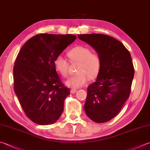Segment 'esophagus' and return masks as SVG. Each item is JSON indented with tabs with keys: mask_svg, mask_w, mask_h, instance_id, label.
Returning a JSON list of instances; mask_svg holds the SVG:
<instances>
[{
	"mask_svg": "<svg viewBox=\"0 0 150 150\" xmlns=\"http://www.w3.org/2000/svg\"><path fill=\"white\" fill-rule=\"evenodd\" d=\"M70 92H71V93H75L76 92H77V90L75 89V88H72L70 90Z\"/></svg>",
	"mask_w": 150,
	"mask_h": 150,
	"instance_id": "34e87169",
	"label": "esophagus"
}]
</instances>
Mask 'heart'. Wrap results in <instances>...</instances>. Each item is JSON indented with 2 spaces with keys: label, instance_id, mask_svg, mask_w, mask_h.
Instances as JSON below:
<instances>
[{
  "label": "heart",
  "instance_id": "1",
  "mask_svg": "<svg viewBox=\"0 0 150 150\" xmlns=\"http://www.w3.org/2000/svg\"><path fill=\"white\" fill-rule=\"evenodd\" d=\"M67 57L71 62H79L76 69L77 73L69 77L66 81L67 86L80 88L86 84L88 78L93 79L97 77L101 67V60L98 54L92 52L86 46L79 45L67 52ZM55 69L64 77L68 73L69 62L62 56H57L54 60Z\"/></svg>",
  "mask_w": 150,
  "mask_h": 150
}]
</instances>
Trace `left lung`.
<instances>
[{"mask_svg": "<svg viewBox=\"0 0 150 150\" xmlns=\"http://www.w3.org/2000/svg\"><path fill=\"white\" fill-rule=\"evenodd\" d=\"M101 58L96 81L88 87L84 104L86 115L96 123L114 118L129 97L134 69L131 54L115 38L101 34H79Z\"/></svg>", "mask_w": 150, "mask_h": 150, "instance_id": "1", "label": "left lung"}]
</instances>
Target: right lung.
Returning <instances> with one entry per match:
<instances>
[{
	"label": "right lung",
	"instance_id": "1",
	"mask_svg": "<svg viewBox=\"0 0 150 150\" xmlns=\"http://www.w3.org/2000/svg\"><path fill=\"white\" fill-rule=\"evenodd\" d=\"M71 34H40L20 50L13 67V88L26 116L39 125L54 124L70 91L61 81L54 58L76 39Z\"/></svg>",
	"mask_w": 150,
	"mask_h": 150
}]
</instances>
